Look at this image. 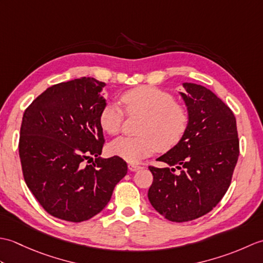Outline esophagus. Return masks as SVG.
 Wrapping results in <instances>:
<instances>
[{
	"instance_id": "esophagus-1",
	"label": "esophagus",
	"mask_w": 263,
	"mask_h": 263,
	"mask_svg": "<svg viewBox=\"0 0 263 263\" xmlns=\"http://www.w3.org/2000/svg\"><path fill=\"white\" fill-rule=\"evenodd\" d=\"M141 168V166H139V165H136V164H128V170H130L131 172H136V171H138V170H140Z\"/></svg>"
}]
</instances>
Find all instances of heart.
<instances>
[{
	"instance_id": "obj_1",
	"label": "heart",
	"mask_w": 263,
	"mask_h": 263,
	"mask_svg": "<svg viewBox=\"0 0 263 263\" xmlns=\"http://www.w3.org/2000/svg\"><path fill=\"white\" fill-rule=\"evenodd\" d=\"M128 116H142L138 137H121L109 144L111 155L130 163L141 160L156 150L167 152L182 140L189 126V113L176 103L173 95L158 88L142 86L121 95ZM124 111L114 103H107L99 113V125L109 136L119 135Z\"/></svg>"
}]
</instances>
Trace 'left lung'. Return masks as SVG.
<instances>
[{
    "instance_id": "1",
    "label": "left lung",
    "mask_w": 263,
    "mask_h": 263,
    "mask_svg": "<svg viewBox=\"0 0 263 263\" xmlns=\"http://www.w3.org/2000/svg\"><path fill=\"white\" fill-rule=\"evenodd\" d=\"M183 87L187 130L174 148L157 159L168 167L149 166L154 176L148 191L150 203L176 222L197 219L219 203L231 185L239 155L236 119L231 108L202 86Z\"/></svg>"
}]
</instances>
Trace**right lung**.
Segmentation results:
<instances>
[{
  "mask_svg": "<svg viewBox=\"0 0 263 263\" xmlns=\"http://www.w3.org/2000/svg\"><path fill=\"white\" fill-rule=\"evenodd\" d=\"M93 78L47 88L26 108L19 156L25 182L49 215L72 222L90 219L109 202L127 173L122 158L103 159L99 113L106 105ZM96 157L91 165L85 164Z\"/></svg>",
  "mask_w": 263,
  "mask_h": 263,
  "instance_id": "obj_1",
  "label": "right lung"
}]
</instances>
